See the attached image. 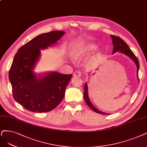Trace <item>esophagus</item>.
<instances>
[{"label": "esophagus", "instance_id": "obj_1", "mask_svg": "<svg viewBox=\"0 0 147 147\" xmlns=\"http://www.w3.org/2000/svg\"><path fill=\"white\" fill-rule=\"evenodd\" d=\"M81 75H82V74H81V73L80 71H75L73 73L74 77H80Z\"/></svg>", "mask_w": 147, "mask_h": 147}]
</instances>
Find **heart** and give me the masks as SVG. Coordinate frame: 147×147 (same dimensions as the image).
<instances>
[{
  "label": "heart",
  "mask_w": 147,
  "mask_h": 147,
  "mask_svg": "<svg viewBox=\"0 0 147 147\" xmlns=\"http://www.w3.org/2000/svg\"><path fill=\"white\" fill-rule=\"evenodd\" d=\"M96 46L92 43H78L74 45L71 50L70 56L75 61L83 58L91 51L94 50Z\"/></svg>",
  "instance_id": "obj_1"
}]
</instances>
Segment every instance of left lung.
Returning a JSON list of instances; mask_svg holds the SVG:
<instances>
[{
  "mask_svg": "<svg viewBox=\"0 0 147 147\" xmlns=\"http://www.w3.org/2000/svg\"><path fill=\"white\" fill-rule=\"evenodd\" d=\"M111 37L112 39V42H113V54L115 53L117 51H119V53H121L123 54H125V55L128 56L131 59L132 61L135 63L137 67V76H138V79L139 80L138 78V71H139V62L138 58L135 56L134 53L132 52V51L130 50V48L128 46L127 43L125 42L122 39H121L120 37H119L117 36H115L113 35H111ZM84 97L85 102L86 103V104L88 105V107L91 108L92 110H93L96 113H99V114H102V115H108V113H106L104 112H102L100 110H99L97 108L91 104V102L89 99L88 97V85L86 83L84 85Z\"/></svg>",
  "mask_w": 147,
  "mask_h": 147,
  "instance_id": "obj_1",
  "label": "left lung"
}]
</instances>
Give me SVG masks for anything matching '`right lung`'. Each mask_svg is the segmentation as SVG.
<instances>
[{
  "label": "right lung",
  "instance_id": "right-lung-1",
  "mask_svg": "<svg viewBox=\"0 0 147 147\" xmlns=\"http://www.w3.org/2000/svg\"><path fill=\"white\" fill-rule=\"evenodd\" d=\"M65 33L53 31L40 34L21 47L16 54L9 79L14 100L27 110L50 111L63 98L72 74L52 71L37 76L33 70L40 59V50L55 44Z\"/></svg>",
  "mask_w": 147,
  "mask_h": 147
}]
</instances>
